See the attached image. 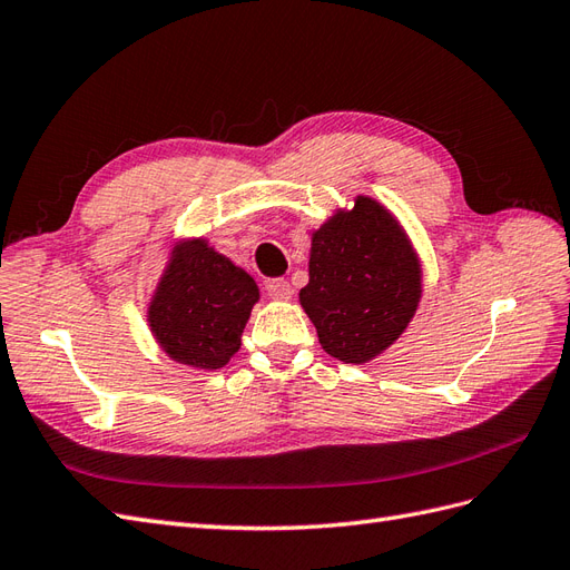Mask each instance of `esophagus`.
<instances>
[{"label":"esophagus","mask_w":570,"mask_h":570,"mask_svg":"<svg viewBox=\"0 0 570 570\" xmlns=\"http://www.w3.org/2000/svg\"><path fill=\"white\" fill-rule=\"evenodd\" d=\"M267 294H269L274 301H288L291 294H294V291H291V284H288L286 279H272V282L267 284Z\"/></svg>","instance_id":"1"}]
</instances>
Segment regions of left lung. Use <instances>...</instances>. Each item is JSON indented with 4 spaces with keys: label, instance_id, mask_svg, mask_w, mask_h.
<instances>
[{
    "label": "left lung",
    "instance_id": "8db88e82",
    "mask_svg": "<svg viewBox=\"0 0 570 570\" xmlns=\"http://www.w3.org/2000/svg\"><path fill=\"white\" fill-rule=\"evenodd\" d=\"M308 274L301 305L325 352L344 363L383 354L419 308V257L397 218L371 197L313 233Z\"/></svg>",
    "mask_w": 570,
    "mask_h": 570
}]
</instances>
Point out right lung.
I'll return each instance as SVG.
<instances>
[{
    "mask_svg": "<svg viewBox=\"0 0 570 570\" xmlns=\"http://www.w3.org/2000/svg\"><path fill=\"white\" fill-rule=\"evenodd\" d=\"M259 298L255 279L204 238L180 243L149 303V327L160 348L185 366L224 368Z\"/></svg>",
    "mask_w": 570,
    "mask_h": 570,
    "instance_id": "obj_1",
    "label": "right lung"
}]
</instances>
